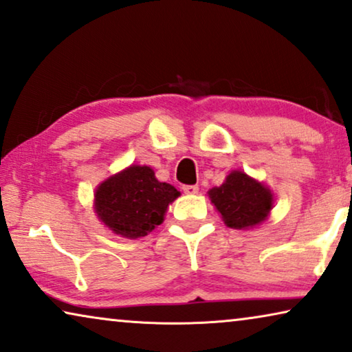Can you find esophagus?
Wrapping results in <instances>:
<instances>
[{
	"instance_id": "esophagus-1",
	"label": "esophagus",
	"mask_w": 352,
	"mask_h": 352,
	"mask_svg": "<svg viewBox=\"0 0 352 352\" xmlns=\"http://www.w3.org/2000/svg\"><path fill=\"white\" fill-rule=\"evenodd\" d=\"M182 190H184L187 195H195V193H198V186H184Z\"/></svg>"
}]
</instances>
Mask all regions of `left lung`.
<instances>
[{
  "instance_id": "obj_1",
  "label": "left lung",
  "mask_w": 352,
  "mask_h": 352,
  "mask_svg": "<svg viewBox=\"0 0 352 352\" xmlns=\"http://www.w3.org/2000/svg\"><path fill=\"white\" fill-rule=\"evenodd\" d=\"M223 223L235 230H249L267 221L274 205L272 188L244 171L228 173L222 186L208 190Z\"/></svg>"
}]
</instances>
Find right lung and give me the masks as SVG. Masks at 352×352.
<instances>
[{
    "mask_svg": "<svg viewBox=\"0 0 352 352\" xmlns=\"http://www.w3.org/2000/svg\"><path fill=\"white\" fill-rule=\"evenodd\" d=\"M181 195L160 182L151 166L130 165L101 181L94 193V210L116 235L136 239L164 222L168 206Z\"/></svg>",
    "mask_w": 352,
    "mask_h": 352,
    "instance_id": "obj_1",
    "label": "right lung"
}]
</instances>
